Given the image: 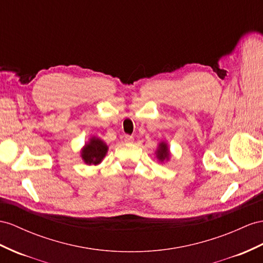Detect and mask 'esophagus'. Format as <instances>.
I'll use <instances>...</instances> for the list:
<instances>
[{
    "mask_svg": "<svg viewBox=\"0 0 263 263\" xmlns=\"http://www.w3.org/2000/svg\"><path fill=\"white\" fill-rule=\"evenodd\" d=\"M134 141V138L132 136H125L124 137V142L126 143H132Z\"/></svg>",
    "mask_w": 263,
    "mask_h": 263,
    "instance_id": "obj_1",
    "label": "esophagus"
}]
</instances>
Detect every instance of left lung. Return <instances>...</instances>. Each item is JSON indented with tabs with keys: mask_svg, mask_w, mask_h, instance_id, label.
Returning <instances> with one entry per match:
<instances>
[{
	"mask_svg": "<svg viewBox=\"0 0 263 263\" xmlns=\"http://www.w3.org/2000/svg\"><path fill=\"white\" fill-rule=\"evenodd\" d=\"M169 157H170L169 147H167L165 142H161L157 150V158L159 159V161H161V162H163L164 160H169Z\"/></svg>",
	"mask_w": 263,
	"mask_h": 263,
	"instance_id": "obj_1",
	"label": "left lung"
}]
</instances>
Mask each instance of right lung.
Listing matches in <instances>:
<instances>
[{"instance_id": "obj_1", "label": "right lung", "mask_w": 263, "mask_h": 263, "mask_svg": "<svg viewBox=\"0 0 263 263\" xmlns=\"http://www.w3.org/2000/svg\"><path fill=\"white\" fill-rule=\"evenodd\" d=\"M107 149H109V147H107V145L102 140L93 137L90 139L89 142L84 145L82 152H81V157H82L86 164L97 165L101 163V161L105 157Z\"/></svg>"}]
</instances>
